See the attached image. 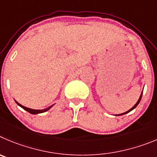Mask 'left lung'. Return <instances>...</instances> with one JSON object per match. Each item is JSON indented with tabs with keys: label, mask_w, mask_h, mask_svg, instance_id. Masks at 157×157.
Segmentation results:
<instances>
[{
	"label": "left lung",
	"mask_w": 157,
	"mask_h": 157,
	"mask_svg": "<svg viewBox=\"0 0 157 157\" xmlns=\"http://www.w3.org/2000/svg\"><path fill=\"white\" fill-rule=\"evenodd\" d=\"M142 94H141V95H140V97H139V98H138V101H137V102L135 103V105H134V106L132 107V108H131V109H130L128 110V111H127V112H125V113H121V114H117V115H115V116H121V115H124V114H126V113H128L131 112V110H133L134 109H135V108H136V107H137V105H138V104H139V102H140L141 99H142Z\"/></svg>",
	"instance_id": "1"
}]
</instances>
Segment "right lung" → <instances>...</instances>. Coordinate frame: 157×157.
I'll list each match as a JSON object with an SVG mask.
<instances>
[{
	"label": "right lung",
	"instance_id": "obj_1",
	"mask_svg": "<svg viewBox=\"0 0 157 157\" xmlns=\"http://www.w3.org/2000/svg\"><path fill=\"white\" fill-rule=\"evenodd\" d=\"M15 102L17 103V105H19L20 107H22L23 109H25L26 111H27V112H29V113H31V114H38V113H44V112H46V111H48V109H50L53 106V105H51V106H49L48 108L43 109H29V108H27V107L23 106V105H22L21 104H19L18 101H15Z\"/></svg>",
	"mask_w": 157,
	"mask_h": 157
}]
</instances>
